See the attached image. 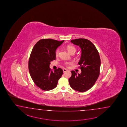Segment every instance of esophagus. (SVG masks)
<instances>
[{"instance_id": "obj_1", "label": "esophagus", "mask_w": 127, "mask_h": 127, "mask_svg": "<svg viewBox=\"0 0 127 127\" xmlns=\"http://www.w3.org/2000/svg\"><path fill=\"white\" fill-rule=\"evenodd\" d=\"M67 70V69H65V68H64V69H63V72H64V73H65V72H66Z\"/></svg>"}]
</instances>
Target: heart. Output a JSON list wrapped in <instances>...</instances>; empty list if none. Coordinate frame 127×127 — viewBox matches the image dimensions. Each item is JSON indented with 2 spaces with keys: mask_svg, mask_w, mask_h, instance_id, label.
<instances>
[{
  "mask_svg": "<svg viewBox=\"0 0 127 127\" xmlns=\"http://www.w3.org/2000/svg\"><path fill=\"white\" fill-rule=\"evenodd\" d=\"M66 49H67L68 52L71 54H75L76 51V49L74 46L71 45H68L66 47ZM60 52V49H57V50L55 51V55L56 56H58L59 55ZM71 64V62H66L65 63V65L66 66H68L69 65Z\"/></svg>",
  "mask_w": 127,
  "mask_h": 127,
  "instance_id": "1",
  "label": "heart"
}]
</instances>
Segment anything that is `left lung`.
I'll return each mask as SVG.
<instances>
[{
    "label": "left lung",
    "mask_w": 127,
    "mask_h": 127,
    "mask_svg": "<svg viewBox=\"0 0 127 127\" xmlns=\"http://www.w3.org/2000/svg\"><path fill=\"white\" fill-rule=\"evenodd\" d=\"M71 42L81 48L82 54L78 64L82 72L77 74L74 71H72L69 83L76 91L85 92L94 86L99 75V54L95 45L88 39L78 38L72 40Z\"/></svg>",
    "instance_id": "8db88e82"
}]
</instances>
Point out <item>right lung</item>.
I'll return each instance as SVG.
<instances>
[{
    "label": "right lung",
    "instance_id": "right-lung-1",
    "mask_svg": "<svg viewBox=\"0 0 127 127\" xmlns=\"http://www.w3.org/2000/svg\"><path fill=\"white\" fill-rule=\"evenodd\" d=\"M64 40L42 39L33 47L29 60L30 75L34 84L44 91L54 89L63 73L59 67L53 71L50 68V62L56 59L55 51Z\"/></svg>",
    "mask_w": 127,
    "mask_h": 127
}]
</instances>
